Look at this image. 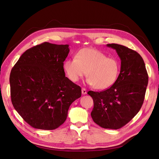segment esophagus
Masks as SVG:
<instances>
[{
  "instance_id": "1",
  "label": "esophagus",
  "mask_w": 159,
  "mask_h": 159,
  "mask_svg": "<svg viewBox=\"0 0 159 159\" xmlns=\"http://www.w3.org/2000/svg\"><path fill=\"white\" fill-rule=\"evenodd\" d=\"M81 93H82V94L84 95H85L87 93V90H86L85 88H82L81 89Z\"/></svg>"
}]
</instances>
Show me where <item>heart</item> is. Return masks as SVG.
<instances>
[{
  "label": "heart",
  "mask_w": 159,
  "mask_h": 159,
  "mask_svg": "<svg viewBox=\"0 0 159 159\" xmlns=\"http://www.w3.org/2000/svg\"><path fill=\"white\" fill-rule=\"evenodd\" d=\"M64 68L74 82L84 77L88 70V84L96 89H103L111 87L117 81L120 62L115 57H107L98 50L83 48L77 53L75 58L64 62Z\"/></svg>",
  "instance_id": "1"
}]
</instances>
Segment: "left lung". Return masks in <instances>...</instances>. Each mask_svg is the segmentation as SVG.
I'll return each instance as SVG.
<instances>
[{
    "instance_id": "obj_1",
    "label": "left lung",
    "mask_w": 159,
    "mask_h": 159,
    "mask_svg": "<svg viewBox=\"0 0 159 159\" xmlns=\"http://www.w3.org/2000/svg\"><path fill=\"white\" fill-rule=\"evenodd\" d=\"M116 50L121 60L115 83L104 91L88 92L93 100L91 113L93 121L105 129L125 126L141 109L145 99L148 76L141 55L117 44H107Z\"/></svg>"
}]
</instances>
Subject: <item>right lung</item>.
Returning a JSON list of instances; mask_svg holds the SVG:
<instances>
[{"label":"right lung","instance_id":"add662e5","mask_svg":"<svg viewBox=\"0 0 159 159\" xmlns=\"http://www.w3.org/2000/svg\"><path fill=\"white\" fill-rule=\"evenodd\" d=\"M69 45L44 42L22 54L10 75L14 109L35 129L53 130L63 124L70 105L81 95L79 85L65 75Z\"/></svg>","mask_w":159,"mask_h":159}]
</instances>
